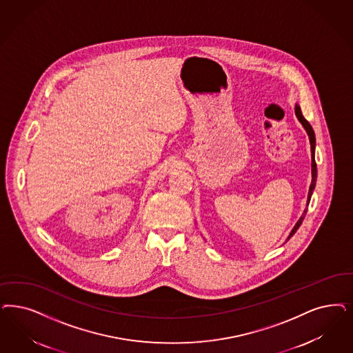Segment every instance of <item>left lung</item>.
Here are the masks:
<instances>
[{"mask_svg":"<svg viewBox=\"0 0 353 353\" xmlns=\"http://www.w3.org/2000/svg\"><path fill=\"white\" fill-rule=\"evenodd\" d=\"M296 116L299 117V120H300V122L303 123V126H304L305 130L307 132L309 139H310V147H312V177H313V180H312V183H310V188H309V194H307V205H309V202H310V198H312V194H313V190H314V188H316V159H314V150H316V135H314V130H313V128L310 126V123L306 121V119H305L304 116H303V112H301V110H300V107H299V105H296ZM306 212H307V208H305L303 216H301L300 220L296 223V225H294V228L292 230L291 234H290L288 240H290L292 236L296 233V231L300 228V225H301V223H303V220H304Z\"/></svg>","mask_w":353,"mask_h":353,"instance_id":"left-lung-1","label":"left lung"}]
</instances>
